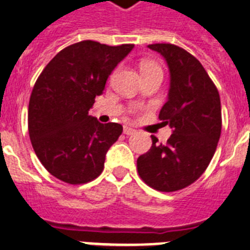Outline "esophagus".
<instances>
[{
    "mask_svg": "<svg viewBox=\"0 0 250 250\" xmlns=\"http://www.w3.org/2000/svg\"><path fill=\"white\" fill-rule=\"evenodd\" d=\"M124 134H126V135H132V134H135V130L132 129V127L124 126Z\"/></svg>",
    "mask_w": 250,
    "mask_h": 250,
    "instance_id": "34e87169",
    "label": "esophagus"
}]
</instances>
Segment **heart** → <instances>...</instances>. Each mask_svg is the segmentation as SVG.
Wrapping results in <instances>:
<instances>
[{
  "mask_svg": "<svg viewBox=\"0 0 250 250\" xmlns=\"http://www.w3.org/2000/svg\"><path fill=\"white\" fill-rule=\"evenodd\" d=\"M141 74H147V72H154V71H161V68L159 67V65L154 61H150V60H145L143 61L140 65Z\"/></svg>",
  "mask_w": 250,
  "mask_h": 250,
  "instance_id": "heart-1",
  "label": "heart"
}]
</instances>
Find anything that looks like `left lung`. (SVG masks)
Here are the masks:
<instances>
[{"instance_id":"8db88e82","label":"left lung","mask_w":250,"mask_h":250,"mask_svg":"<svg viewBox=\"0 0 250 250\" xmlns=\"http://www.w3.org/2000/svg\"><path fill=\"white\" fill-rule=\"evenodd\" d=\"M164 57L170 72L167 101L159 119L173 129L165 144L151 135L149 151L138 158V173L159 191L193 184L213 158L222 132L219 92L202 63L171 43L147 46Z\"/></svg>"}]
</instances>
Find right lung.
I'll return each instance as SVG.
<instances>
[{"label": "right lung", "mask_w": 250, "mask_h": 250, "mask_svg": "<svg viewBox=\"0 0 250 250\" xmlns=\"http://www.w3.org/2000/svg\"><path fill=\"white\" fill-rule=\"evenodd\" d=\"M132 48L86 40L60 51L39 76L28 104V134L37 158L55 178L76 185L103 173L106 152L123 126L99 123L89 110Z\"/></svg>", "instance_id": "add662e5"}]
</instances>
